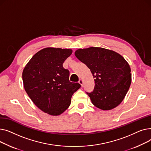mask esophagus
<instances>
[{
    "mask_svg": "<svg viewBox=\"0 0 151 151\" xmlns=\"http://www.w3.org/2000/svg\"><path fill=\"white\" fill-rule=\"evenodd\" d=\"M79 83H80L81 85V87H83V80H81V79H80V80H79Z\"/></svg>",
    "mask_w": 151,
    "mask_h": 151,
    "instance_id": "esophagus-1",
    "label": "esophagus"
}]
</instances>
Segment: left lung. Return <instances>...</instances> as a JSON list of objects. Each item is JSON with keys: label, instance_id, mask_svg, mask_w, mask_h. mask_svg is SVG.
Wrapping results in <instances>:
<instances>
[{"label": "left lung", "instance_id": "1", "mask_svg": "<svg viewBox=\"0 0 151 151\" xmlns=\"http://www.w3.org/2000/svg\"><path fill=\"white\" fill-rule=\"evenodd\" d=\"M75 54L90 69L94 78L93 91L86 92L92 104L102 110L117 106L131 84V70L127 62L116 52L98 47L79 49Z\"/></svg>", "mask_w": 151, "mask_h": 151}]
</instances>
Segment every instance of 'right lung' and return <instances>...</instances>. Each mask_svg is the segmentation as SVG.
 <instances>
[{
	"instance_id": "add662e5",
	"label": "right lung",
	"mask_w": 151,
	"mask_h": 151,
	"mask_svg": "<svg viewBox=\"0 0 151 151\" xmlns=\"http://www.w3.org/2000/svg\"><path fill=\"white\" fill-rule=\"evenodd\" d=\"M72 53L70 49L46 47L37 52L22 71L26 92L43 112L58 116L69 107L73 94L81 88L69 81V70L63 63Z\"/></svg>"
}]
</instances>
